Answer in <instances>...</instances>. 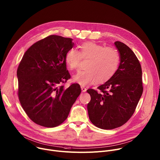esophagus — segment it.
<instances>
[{
  "label": "esophagus",
  "instance_id": "34e87169",
  "mask_svg": "<svg viewBox=\"0 0 160 160\" xmlns=\"http://www.w3.org/2000/svg\"><path fill=\"white\" fill-rule=\"evenodd\" d=\"M81 90L82 92H86V88L84 86H81Z\"/></svg>",
  "mask_w": 160,
  "mask_h": 160
}]
</instances>
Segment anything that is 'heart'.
I'll return each mask as SVG.
<instances>
[{"label":"heart","instance_id":"heart-1","mask_svg":"<svg viewBox=\"0 0 160 160\" xmlns=\"http://www.w3.org/2000/svg\"><path fill=\"white\" fill-rule=\"evenodd\" d=\"M79 51L72 48L65 55V63L71 70H76L81 58L88 60L84 69L73 77L74 82L82 86L93 84L96 81L103 82L111 79L118 70L120 57L112 47L95 42H86L78 46Z\"/></svg>","mask_w":160,"mask_h":160}]
</instances>
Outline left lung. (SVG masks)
Wrapping results in <instances>:
<instances>
[{
  "label": "left lung",
  "mask_w": 160,
  "mask_h": 160,
  "mask_svg": "<svg viewBox=\"0 0 160 160\" xmlns=\"http://www.w3.org/2000/svg\"><path fill=\"white\" fill-rule=\"evenodd\" d=\"M114 44L119 57V66L114 74L97 88L88 89V116L97 127L112 130L126 123L133 114L143 92L142 68L133 51L120 41Z\"/></svg>",
  "instance_id": "8db88e82"
}]
</instances>
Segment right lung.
<instances>
[{
  "label": "right lung",
  "instance_id": "obj_1",
  "mask_svg": "<svg viewBox=\"0 0 160 160\" xmlns=\"http://www.w3.org/2000/svg\"><path fill=\"white\" fill-rule=\"evenodd\" d=\"M72 39L51 35L32 45L17 70L19 100L28 118L47 128L57 127L67 118L81 92L79 84L68 88L70 78L65 57Z\"/></svg>",
  "mask_w": 160,
  "mask_h": 160
}]
</instances>
